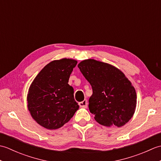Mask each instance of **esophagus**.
Wrapping results in <instances>:
<instances>
[{
    "label": "esophagus",
    "mask_w": 161,
    "mask_h": 161,
    "mask_svg": "<svg viewBox=\"0 0 161 161\" xmlns=\"http://www.w3.org/2000/svg\"><path fill=\"white\" fill-rule=\"evenodd\" d=\"M79 105H80V107H84V108H86L87 107V105H88V103H87V101L86 100H83L82 102H81L79 103Z\"/></svg>",
    "instance_id": "1"
}]
</instances>
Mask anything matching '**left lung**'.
<instances>
[{"mask_svg":"<svg viewBox=\"0 0 161 161\" xmlns=\"http://www.w3.org/2000/svg\"><path fill=\"white\" fill-rule=\"evenodd\" d=\"M81 73L91 85L89 111L102 125L124 126L134 114L136 93L125 74L112 65L95 59L78 64Z\"/></svg>","mask_w":161,"mask_h":161,"instance_id":"left-lung-1","label":"left lung"}]
</instances>
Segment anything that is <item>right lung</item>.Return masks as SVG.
<instances>
[{"label": "right lung", "mask_w": 161, "mask_h": 161, "mask_svg": "<svg viewBox=\"0 0 161 161\" xmlns=\"http://www.w3.org/2000/svg\"><path fill=\"white\" fill-rule=\"evenodd\" d=\"M77 61L61 59L51 61L36 75L28 94L32 118L47 129H57L70 120L79 108L74 89L68 84Z\"/></svg>", "instance_id": "add662e5"}]
</instances>
